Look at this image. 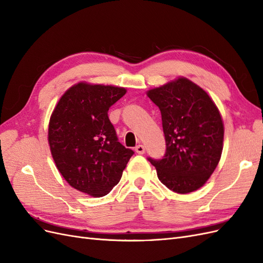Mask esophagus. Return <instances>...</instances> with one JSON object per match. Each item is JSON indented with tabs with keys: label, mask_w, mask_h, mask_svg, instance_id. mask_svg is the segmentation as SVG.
<instances>
[{
	"label": "esophagus",
	"mask_w": 263,
	"mask_h": 263,
	"mask_svg": "<svg viewBox=\"0 0 263 263\" xmlns=\"http://www.w3.org/2000/svg\"><path fill=\"white\" fill-rule=\"evenodd\" d=\"M135 151H136L138 155H144L145 154V147L142 145H138V146L135 147Z\"/></svg>",
	"instance_id": "1"
}]
</instances>
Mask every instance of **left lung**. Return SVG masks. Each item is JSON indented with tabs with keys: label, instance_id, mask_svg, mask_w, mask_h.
<instances>
[{
	"label": "left lung",
	"instance_id": "obj_1",
	"mask_svg": "<svg viewBox=\"0 0 263 263\" xmlns=\"http://www.w3.org/2000/svg\"><path fill=\"white\" fill-rule=\"evenodd\" d=\"M161 112L166 151L149 158L158 179L173 192L202 187L220 160L224 123L216 104L201 86L184 77L147 91Z\"/></svg>",
	"mask_w": 263,
	"mask_h": 263
}]
</instances>
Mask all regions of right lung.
<instances>
[{
    "mask_svg": "<svg viewBox=\"0 0 263 263\" xmlns=\"http://www.w3.org/2000/svg\"><path fill=\"white\" fill-rule=\"evenodd\" d=\"M126 92L78 82L63 93L49 119L48 144L58 171L69 185L93 197L112 191L134 155L118 141L107 115Z\"/></svg>",
    "mask_w": 263,
    "mask_h": 263,
    "instance_id": "right-lung-1",
    "label": "right lung"
}]
</instances>
